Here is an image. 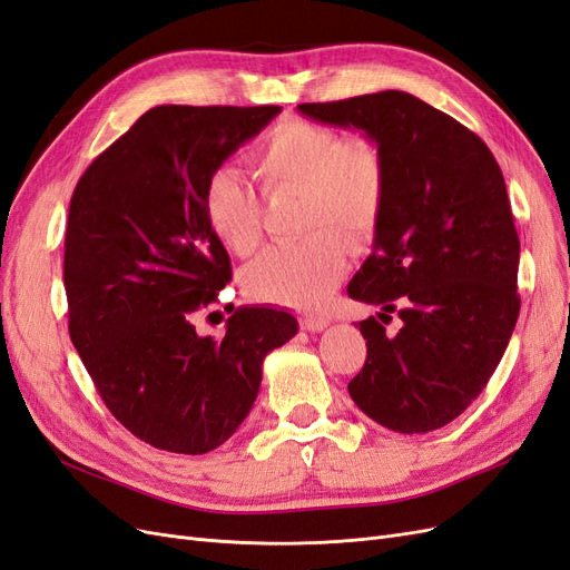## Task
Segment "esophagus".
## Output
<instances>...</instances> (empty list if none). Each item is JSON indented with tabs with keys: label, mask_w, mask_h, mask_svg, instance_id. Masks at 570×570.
I'll return each mask as SVG.
<instances>
[{
	"label": "esophagus",
	"mask_w": 570,
	"mask_h": 570,
	"mask_svg": "<svg viewBox=\"0 0 570 570\" xmlns=\"http://www.w3.org/2000/svg\"><path fill=\"white\" fill-rule=\"evenodd\" d=\"M327 321L325 316H321V314H306V316H302V321H299V325L304 327V331H308V333H321L323 327H327Z\"/></svg>",
	"instance_id": "1"
}]
</instances>
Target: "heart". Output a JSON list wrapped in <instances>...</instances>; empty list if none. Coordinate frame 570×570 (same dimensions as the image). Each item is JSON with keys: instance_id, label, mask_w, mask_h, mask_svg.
Masks as SVG:
<instances>
[{"instance_id": "1", "label": "heart", "mask_w": 570, "mask_h": 570, "mask_svg": "<svg viewBox=\"0 0 570 570\" xmlns=\"http://www.w3.org/2000/svg\"><path fill=\"white\" fill-rule=\"evenodd\" d=\"M271 197L302 195L299 243L273 245L245 271L252 297L287 306L323 304L347 268V243L368 237L383 214L387 161L373 137H344L331 126L289 118L252 151ZM204 216L220 245L247 256L262 239L264 197L233 166L214 168L202 193Z\"/></svg>"}]
</instances>
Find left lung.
<instances>
[{
  "instance_id": "obj_1",
  "label": "left lung",
  "mask_w": 570,
  "mask_h": 570,
  "mask_svg": "<svg viewBox=\"0 0 570 570\" xmlns=\"http://www.w3.org/2000/svg\"><path fill=\"white\" fill-rule=\"evenodd\" d=\"M321 124L381 145L387 193L373 254L347 295L397 312L394 336L361 321L366 364L354 404L394 433H430L469 409L502 361L521 312L511 202L490 147L459 120L400 90L299 105Z\"/></svg>"
}]
</instances>
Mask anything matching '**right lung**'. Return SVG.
Instances as JSON below:
<instances>
[{
	"label": "right lung",
	"mask_w": 570,
	"mask_h": 570,
	"mask_svg": "<svg viewBox=\"0 0 570 570\" xmlns=\"http://www.w3.org/2000/svg\"><path fill=\"white\" fill-rule=\"evenodd\" d=\"M281 107H154L80 176L66 223L68 333L114 419L174 454L226 442L262 385L268 352L297 333L271 306L235 308L223 340L195 316L230 283L204 216L214 168Z\"/></svg>",
	"instance_id": "1"
}]
</instances>
